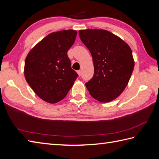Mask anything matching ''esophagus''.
Listing matches in <instances>:
<instances>
[{
	"mask_svg": "<svg viewBox=\"0 0 159 159\" xmlns=\"http://www.w3.org/2000/svg\"><path fill=\"white\" fill-rule=\"evenodd\" d=\"M77 73H78V75L79 76H81V75H82V72H81V70H78L77 71Z\"/></svg>",
	"mask_w": 159,
	"mask_h": 159,
	"instance_id": "esophagus-1",
	"label": "esophagus"
}]
</instances>
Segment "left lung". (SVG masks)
Masks as SVG:
<instances>
[{"mask_svg": "<svg viewBox=\"0 0 159 159\" xmlns=\"http://www.w3.org/2000/svg\"><path fill=\"white\" fill-rule=\"evenodd\" d=\"M81 41L93 58L94 75L85 83L90 95L100 102L114 100L127 87L134 68L130 47L108 30H80Z\"/></svg>", "mask_w": 159, "mask_h": 159, "instance_id": "8db88e82", "label": "left lung"}]
</instances>
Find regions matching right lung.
Returning <instances> with one entry per match:
<instances>
[{"mask_svg":"<svg viewBox=\"0 0 159 159\" xmlns=\"http://www.w3.org/2000/svg\"><path fill=\"white\" fill-rule=\"evenodd\" d=\"M76 34L74 30L51 33L25 58V80L40 99L50 104L62 100L78 77L67 55Z\"/></svg>","mask_w":159,"mask_h":159,"instance_id":"obj_1","label":"right lung"}]
</instances>
